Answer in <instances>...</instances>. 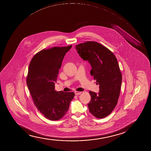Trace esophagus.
<instances>
[{"label":"esophagus","mask_w":151,"mask_h":151,"mask_svg":"<svg viewBox=\"0 0 151 151\" xmlns=\"http://www.w3.org/2000/svg\"><path fill=\"white\" fill-rule=\"evenodd\" d=\"M75 93L76 95H80V94H81L82 92H78V91H76V92H75Z\"/></svg>","instance_id":"34e87169"}]
</instances>
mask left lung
<instances>
[{"mask_svg": "<svg viewBox=\"0 0 151 151\" xmlns=\"http://www.w3.org/2000/svg\"><path fill=\"white\" fill-rule=\"evenodd\" d=\"M76 49L82 59L90 63L91 75L100 85L98 94L89 92V111L96 118H104L112 112L119 97L122 75L117 58L107 48L96 42L79 44Z\"/></svg>", "mask_w": 151, "mask_h": 151, "instance_id": "1", "label": "left lung"}]
</instances>
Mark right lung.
I'll return each mask as SVG.
<instances>
[{
    "mask_svg": "<svg viewBox=\"0 0 151 151\" xmlns=\"http://www.w3.org/2000/svg\"><path fill=\"white\" fill-rule=\"evenodd\" d=\"M71 47L43 49L35 54L29 66L27 84L34 103L51 120L63 118L75 96L73 92L56 91L54 86L64 56Z\"/></svg>",
    "mask_w": 151,
    "mask_h": 151,
    "instance_id": "1",
    "label": "right lung"
}]
</instances>
